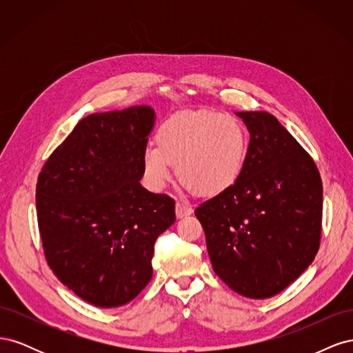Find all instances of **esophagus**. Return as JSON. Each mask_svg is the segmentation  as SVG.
Wrapping results in <instances>:
<instances>
[{
	"label": "esophagus",
	"instance_id": "obj_1",
	"mask_svg": "<svg viewBox=\"0 0 353 353\" xmlns=\"http://www.w3.org/2000/svg\"><path fill=\"white\" fill-rule=\"evenodd\" d=\"M175 212H176V218H184V216H188V215H191V213H193V209H191V206L185 205V203L176 201Z\"/></svg>",
	"mask_w": 353,
	"mask_h": 353
}]
</instances>
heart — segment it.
I'll return each instance as SVG.
<instances>
[{
	"instance_id": "b5f03b06",
	"label": "heart",
	"mask_w": 353,
	"mask_h": 353,
	"mask_svg": "<svg viewBox=\"0 0 353 353\" xmlns=\"http://www.w3.org/2000/svg\"><path fill=\"white\" fill-rule=\"evenodd\" d=\"M157 145H147L143 169L153 190L174 175L191 193L201 197L218 196L243 172L248 157L249 135L237 116L209 110L181 112L159 128Z\"/></svg>"
}]
</instances>
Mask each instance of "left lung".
<instances>
[{
    "mask_svg": "<svg viewBox=\"0 0 353 353\" xmlns=\"http://www.w3.org/2000/svg\"><path fill=\"white\" fill-rule=\"evenodd\" d=\"M250 141L243 172L196 209L213 271L234 292L266 299L312 263L321 241L323 183L305 148L275 116L237 113Z\"/></svg>",
    "mask_w": 353,
    "mask_h": 353,
    "instance_id": "left-lung-1",
    "label": "left lung"
}]
</instances>
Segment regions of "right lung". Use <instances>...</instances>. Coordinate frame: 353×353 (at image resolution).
<instances>
[{
  "label": "right lung",
  "mask_w": 353,
  "mask_h": 353,
  "mask_svg": "<svg viewBox=\"0 0 353 353\" xmlns=\"http://www.w3.org/2000/svg\"><path fill=\"white\" fill-rule=\"evenodd\" d=\"M154 123L148 105L92 113L42 166L38 228L48 266L99 307L131 302L150 283L156 239L175 222V200L141 187Z\"/></svg>",
  "instance_id": "right-lung-1"
}]
</instances>
